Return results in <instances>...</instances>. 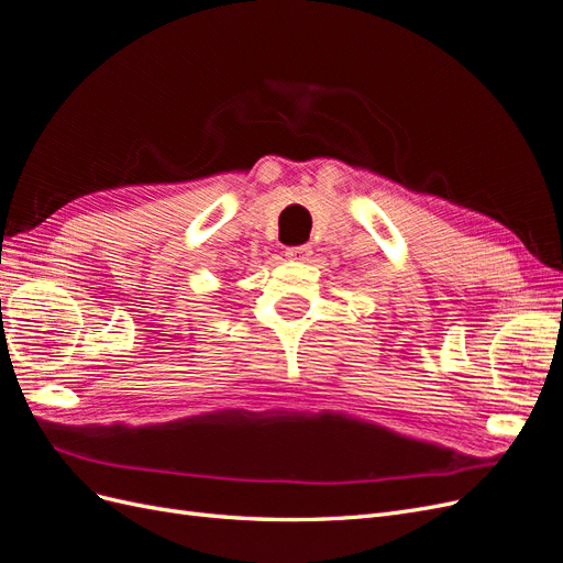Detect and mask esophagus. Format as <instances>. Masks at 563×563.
Masks as SVG:
<instances>
[{"label":"esophagus","mask_w":563,"mask_h":563,"mask_svg":"<svg viewBox=\"0 0 563 563\" xmlns=\"http://www.w3.org/2000/svg\"><path fill=\"white\" fill-rule=\"evenodd\" d=\"M312 255V246H294V249H286V258L288 261H310Z\"/></svg>","instance_id":"1"}]
</instances>
